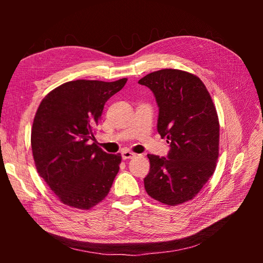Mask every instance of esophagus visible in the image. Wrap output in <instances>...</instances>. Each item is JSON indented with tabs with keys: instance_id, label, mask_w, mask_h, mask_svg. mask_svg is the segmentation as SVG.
<instances>
[{
	"instance_id": "esophagus-1",
	"label": "esophagus",
	"mask_w": 263,
	"mask_h": 263,
	"mask_svg": "<svg viewBox=\"0 0 263 263\" xmlns=\"http://www.w3.org/2000/svg\"><path fill=\"white\" fill-rule=\"evenodd\" d=\"M137 156V154L130 152V150H123L122 152V158L123 159H131V158H135Z\"/></svg>"
}]
</instances>
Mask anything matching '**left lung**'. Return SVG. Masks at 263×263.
I'll return each instance as SVG.
<instances>
[{"mask_svg":"<svg viewBox=\"0 0 263 263\" xmlns=\"http://www.w3.org/2000/svg\"><path fill=\"white\" fill-rule=\"evenodd\" d=\"M139 83L154 92L157 130L170 143L167 157L148 155L144 189L150 197L176 205L197 195L214 174L219 155V121L203 82L175 69L149 73Z\"/></svg>","mask_w":263,"mask_h":263,"instance_id":"obj_1","label":"left lung"}]
</instances>
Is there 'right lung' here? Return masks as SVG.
Segmentation results:
<instances>
[{"label": "right lung", "mask_w": 263, "mask_h": 263, "mask_svg": "<svg viewBox=\"0 0 263 263\" xmlns=\"http://www.w3.org/2000/svg\"><path fill=\"white\" fill-rule=\"evenodd\" d=\"M127 79L76 80L55 88L36 111L31 149L38 174L61 202L88 210L108 194L121 154L103 152L95 140L104 105Z\"/></svg>", "instance_id": "add662e5"}]
</instances>
